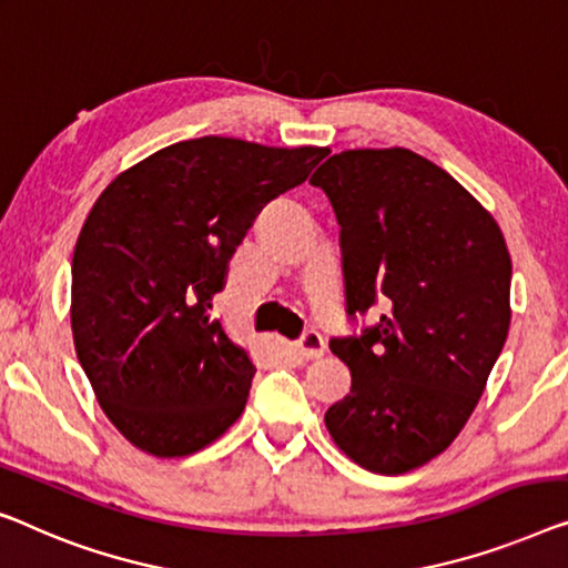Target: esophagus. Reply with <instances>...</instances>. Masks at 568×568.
Segmentation results:
<instances>
[{"label": "esophagus", "instance_id": "34e87169", "mask_svg": "<svg viewBox=\"0 0 568 568\" xmlns=\"http://www.w3.org/2000/svg\"><path fill=\"white\" fill-rule=\"evenodd\" d=\"M295 352H298L303 359L321 357V354L326 352L324 336H321L318 332H313V328H308V332H303L298 342H295Z\"/></svg>", "mask_w": 568, "mask_h": 568}]
</instances>
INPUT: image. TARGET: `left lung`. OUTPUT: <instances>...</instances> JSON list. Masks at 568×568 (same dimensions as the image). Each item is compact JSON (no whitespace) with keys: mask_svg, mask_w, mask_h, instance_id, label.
<instances>
[{"mask_svg":"<svg viewBox=\"0 0 568 568\" xmlns=\"http://www.w3.org/2000/svg\"><path fill=\"white\" fill-rule=\"evenodd\" d=\"M311 183L336 214L346 318L379 313L328 342L352 390L326 428L369 471L423 467L459 436L503 352L505 236L462 183L403 148L338 152Z\"/></svg>","mask_w":568,"mask_h":568,"instance_id":"obj_1","label":"left lung"}]
</instances>
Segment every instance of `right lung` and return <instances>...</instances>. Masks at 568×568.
Masks as SVG:
<instances>
[{
	"mask_svg": "<svg viewBox=\"0 0 568 568\" xmlns=\"http://www.w3.org/2000/svg\"><path fill=\"white\" fill-rule=\"evenodd\" d=\"M326 152L183 140L101 191L73 250L71 328L97 400L126 442L185 456L242 416L257 369L211 318V295L260 211Z\"/></svg>",
	"mask_w": 568,
	"mask_h": 568,
	"instance_id": "1",
	"label": "right lung"
}]
</instances>
